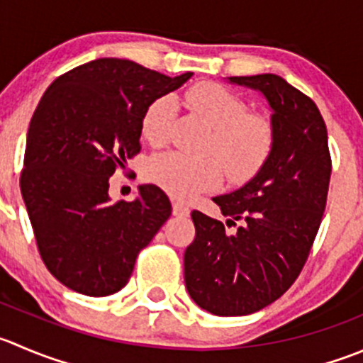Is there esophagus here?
<instances>
[{"mask_svg": "<svg viewBox=\"0 0 363 363\" xmlns=\"http://www.w3.org/2000/svg\"><path fill=\"white\" fill-rule=\"evenodd\" d=\"M172 211H174V216H179V218L189 216V209L186 206H182L181 202H174V206H172Z\"/></svg>", "mask_w": 363, "mask_h": 363, "instance_id": "obj_1", "label": "esophagus"}]
</instances>
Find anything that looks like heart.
Here are the masks:
<instances>
[{
	"instance_id": "b5f03b06",
	"label": "heart",
	"mask_w": 363,
	"mask_h": 363,
	"mask_svg": "<svg viewBox=\"0 0 363 363\" xmlns=\"http://www.w3.org/2000/svg\"><path fill=\"white\" fill-rule=\"evenodd\" d=\"M186 103L193 113L213 128L207 150L218 157H189L181 152L154 156L147 167L150 182L172 196L189 200L220 186L223 167L232 182H245L262 168L275 145V128L264 115L248 113L245 101L228 88L211 81L193 84L186 90ZM175 96L157 97L147 108L142 121V136L154 147L170 138L177 118Z\"/></svg>"
}]
</instances>
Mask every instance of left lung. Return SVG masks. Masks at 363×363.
I'll list each match as a JSON object with an SVG mask.
<instances>
[{
  "label": "left lung",
  "mask_w": 363,
  "mask_h": 363,
  "mask_svg": "<svg viewBox=\"0 0 363 363\" xmlns=\"http://www.w3.org/2000/svg\"><path fill=\"white\" fill-rule=\"evenodd\" d=\"M266 97L275 145L245 186L214 196L227 225L193 211L195 241L184 252L191 300L214 315H248L279 300L311 253L328 196V133L311 97L277 74L228 77Z\"/></svg>",
  "instance_id": "left-lung-1"
}]
</instances>
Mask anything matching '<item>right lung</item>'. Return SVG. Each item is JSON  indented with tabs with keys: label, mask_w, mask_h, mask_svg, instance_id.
Segmentation results:
<instances>
[{
	"label": "right lung",
	"mask_w": 363,
	"mask_h": 363,
	"mask_svg": "<svg viewBox=\"0 0 363 363\" xmlns=\"http://www.w3.org/2000/svg\"><path fill=\"white\" fill-rule=\"evenodd\" d=\"M193 72L164 76L129 60L99 58L51 83L31 117L21 193L42 260L86 296L129 282L140 250L172 214L154 184L133 202H111L110 177L140 152L142 121L157 97Z\"/></svg>",
	"instance_id": "right-lung-1"
}]
</instances>
